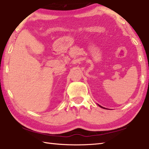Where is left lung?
Instances as JSON below:
<instances>
[{
  "label": "left lung",
  "mask_w": 149,
  "mask_h": 149,
  "mask_svg": "<svg viewBox=\"0 0 149 149\" xmlns=\"http://www.w3.org/2000/svg\"><path fill=\"white\" fill-rule=\"evenodd\" d=\"M98 105H99V104H98ZM99 106H100V107H101V108H103V109H105V108H104V107H101V106H100V105H99Z\"/></svg>",
  "instance_id": "1"
}]
</instances>
